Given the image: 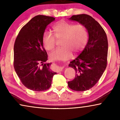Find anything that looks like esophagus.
<instances>
[{
	"label": "esophagus",
	"instance_id": "obj_1",
	"mask_svg": "<svg viewBox=\"0 0 120 120\" xmlns=\"http://www.w3.org/2000/svg\"><path fill=\"white\" fill-rule=\"evenodd\" d=\"M57 70H58V71H61L63 69V67L59 66V67H57Z\"/></svg>",
	"mask_w": 120,
	"mask_h": 120
}]
</instances>
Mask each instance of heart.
Listing matches in <instances>:
<instances>
[{
  "instance_id": "1",
  "label": "heart",
  "mask_w": 120,
  "mask_h": 120,
  "mask_svg": "<svg viewBox=\"0 0 120 120\" xmlns=\"http://www.w3.org/2000/svg\"><path fill=\"white\" fill-rule=\"evenodd\" d=\"M54 35L49 32L43 34L42 42L45 50L55 48L57 39H61V47L50 53L52 60H65L72 56V52L78 53L84 48L87 40V32L83 24H75L61 21L53 27Z\"/></svg>"
}]
</instances>
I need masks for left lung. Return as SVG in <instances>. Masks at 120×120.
<instances>
[{"mask_svg": "<svg viewBox=\"0 0 120 120\" xmlns=\"http://www.w3.org/2000/svg\"><path fill=\"white\" fill-rule=\"evenodd\" d=\"M69 19L83 24L88 33V40L84 50L69 64L76 72L74 79L68 82L69 87L74 91H85L97 83L105 70L108 39L102 27L91 16L77 15Z\"/></svg>", "mask_w": 120, "mask_h": 120, "instance_id": "1", "label": "left lung"}]
</instances>
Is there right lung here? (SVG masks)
<instances>
[{
  "label": "right lung",
  "instance_id": "right-lung-1",
  "mask_svg": "<svg viewBox=\"0 0 120 120\" xmlns=\"http://www.w3.org/2000/svg\"><path fill=\"white\" fill-rule=\"evenodd\" d=\"M55 18L38 15L31 19L19 31L14 44V67L23 85L34 91H44L51 85L57 73L45 63L47 54L42 38L46 27Z\"/></svg>",
  "mask_w": 120,
  "mask_h": 120
}]
</instances>
